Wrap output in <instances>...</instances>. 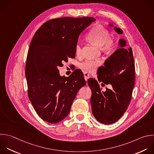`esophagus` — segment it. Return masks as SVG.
Returning <instances> with one entry per match:
<instances>
[{
	"label": "esophagus",
	"instance_id": "1",
	"mask_svg": "<svg viewBox=\"0 0 154 154\" xmlns=\"http://www.w3.org/2000/svg\"><path fill=\"white\" fill-rule=\"evenodd\" d=\"M84 78H85V80L86 81H87V79L90 78V75L86 72H84Z\"/></svg>",
	"mask_w": 154,
	"mask_h": 154
}]
</instances>
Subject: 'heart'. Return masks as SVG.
Returning a JSON list of instances; mask_svg holds the SVG:
<instances>
[{"label": "heart", "instance_id": "1", "mask_svg": "<svg viewBox=\"0 0 154 154\" xmlns=\"http://www.w3.org/2000/svg\"><path fill=\"white\" fill-rule=\"evenodd\" d=\"M86 38L91 43L100 48L101 50L106 53L113 52L116 48L114 39L110 36L109 32L102 25L93 27L86 35ZM76 54L80 55L82 54V47L77 43L75 48ZM102 63L101 60H86L79 63V67L84 72H93Z\"/></svg>", "mask_w": 154, "mask_h": 154}]
</instances>
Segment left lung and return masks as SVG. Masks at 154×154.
Segmentation results:
<instances>
[{
  "label": "left lung",
  "mask_w": 154,
  "mask_h": 154,
  "mask_svg": "<svg viewBox=\"0 0 154 154\" xmlns=\"http://www.w3.org/2000/svg\"><path fill=\"white\" fill-rule=\"evenodd\" d=\"M114 29L118 34L123 33L119 28L115 27ZM119 45L120 48L105 61L104 66L98 69V81L88 79L91 90L92 113L98 122L105 125L114 123L123 115L130 103L134 86L135 66L132 49L125 48L126 42L123 39L119 40ZM108 83L113 88H106L105 92H102L101 86Z\"/></svg>",
  "instance_id": "1"
}]
</instances>
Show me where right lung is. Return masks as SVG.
I'll list each match as a JSON object with an SVG mask.
<instances>
[{
    "mask_svg": "<svg viewBox=\"0 0 154 154\" xmlns=\"http://www.w3.org/2000/svg\"><path fill=\"white\" fill-rule=\"evenodd\" d=\"M95 21L90 17L49 20L32 39L25 67L28 95L38 115L47 122L57 123L66 117L78 91L86 84L81 72L60 76L58 68L68 58H75L79 34Z\"/></svg>",
    "mask_w": 154,
    "mask_h": 154,
    "instance_id": "1",
    "label": "right lung"
}]
</instances>
